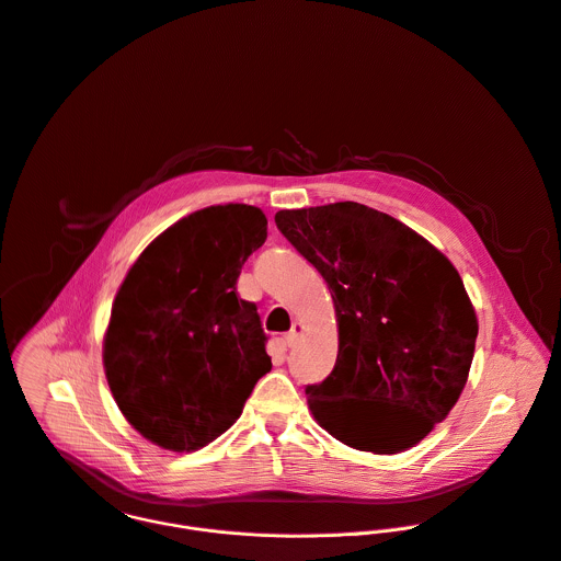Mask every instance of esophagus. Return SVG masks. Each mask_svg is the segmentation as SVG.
I'll use <instances>...</instances> for the list:
<instances>
[{"label":"esophagus","mask_w":561,"mask_h":561,"mask_svg":"<svg viewBox=\"0 0 561 561\" xmlns=\"http://www.w3.org/2000/svg\"><path fill=\"white\" fill-rule=\"evenodd\" d=\"M301 334H304V325H301L299 321H295V323H293V330L284 336V343H286L288 347H293V345L301 339Z\"/></svg>","instance_id":"esophagus-1"}]
</instances>
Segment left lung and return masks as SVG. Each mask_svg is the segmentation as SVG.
Masks as SVG:
<instances>
[{
	"label": "left lung",
	"instance_id": "left-lung-1",
	"mask_svg": "<svg viewBox=\"0 0 561 561\" xmlns=\"http://www.w3.org/2000/svg\"><path fill=\"white\" fill-rule=\"evenodd\" d=\"M275 222L336 312V365L306 389L312 417L363 453L417 446L457 404L474 358L479 319L459 271L417 231L354 201L282 209Z\"/></svg>",
	"mask_w": 561,
	"mask_h": 561
}]
</instances>
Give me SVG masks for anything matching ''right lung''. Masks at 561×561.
I'll return each instance as SVG.
<instances>
[{"label": "right lung", "instance_id": "add662e5", "mask_svg": "<svg viewBox=\"0 0 561 561\" xmlns=\"http://www.w3.org/2000/svg\"><path fill=\"white\" fill-rule=\"evenodd\" d=\"M264 240L260 207L211 205L159 233L128 268L102 363L117 409L150 444L172 453L211 444L271 371L257 308L236 295Z\"/></svg>", "mask_w": 561, "mask_h": 561}]
</instances>
